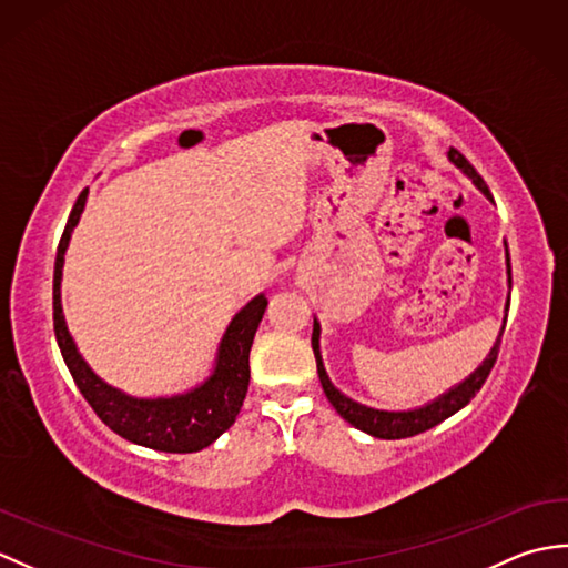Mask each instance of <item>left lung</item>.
<instances>
[{"label":"left lung","instance_id":"8db88e82","mask_svg":"<svg viewBox=\"0 0 568 568\" xmlns=\"http://www.w3.org/2000/svg\"><path fill=\"white\" fill-rule=\"evenodd\" d=\"M446 155H449V161L470 180V183H474L480 192H484L486 200L493 202L490 190L484 183V178L476 173V168L470 165L456 149H449V153H446ZM505 265H508V287H513L508 244H505ZM508 307H510V300L505 303V317H503V327L498 332V339H496V344L490 346V352L484 358V364H480L476 371H470L462 383L452 385V388L442 393L439 397H434V400L419 405V407H409V409L371 407V405L354 400V397H348L339 388H336V385L327 376V368H324L322 348H320L322 327H320V320L315 317V324H312V352H315V358H317V373H320V383L324 388V395H327V400L334 405L336 413H339L348 422V425L371 434V437H378V439H405V437H415V434H419V432H427L432 427H437L439 422H444L446 417H452L454 413H458V409L466 407L470 403V397H474L480 390V385L486 383L488 373H490L493 364H496V358H498L505 320H508Z\"/></svg>","mask_w":568,"mask_h":568}]
</instances>
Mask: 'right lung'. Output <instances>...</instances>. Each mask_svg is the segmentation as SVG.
<instances>
[{
  "label": "right lung",
  "instance_id": "right-lung-1",
  "mask_svg": "<svg viewBox=\"0 0 568 568\" xmlns=\"http://www.w3.org/2000/svg\"><path fill=\"white\" fill-rule=\"evenodd\" d=\"M88 192L90 190L80 192L55 253L53 327L60 354H63L70 376L75 381L84 400L92 405L98 417L112 432H116L119 437L165 454L200 452L220 439L234 425L239 409L244 405L251 378L248 352L268 300L258 293L236 312L232 322L226 324L220 346H216L210 376L192 385L185 393L139 397L106 383L78 352V344L72 339L63 315V300H60L65 251L84 212Z\"/></svg>",
  "mask_w": 568,
  "mask_h": 568
}]
</instances>
